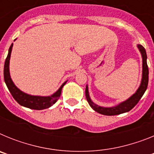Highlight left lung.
<instances>
[{"label":"left lung","instance_id":"1","mask_svg":"<svg viewBox=\"0 0 154 154\" xmlns=\"http://www.w3.org/2000/svg\"><path fill=\"white\" fill-rule=\"evenodd\" d=\"M139 50L140 51L141 55L143 58V75H142V80H141V83L137 92L133 94L131 97H130L126 101L123 103H119V105L113 107H102L99 106L98 105L95 104L91 100L89 97V89H88V85H86L85 88V96L89 106L93 109L96 112H99L100 114L106 116H115L119 115L121 113H124V112H129L131 110L133 107L135 106L138 103L140 99L143 96L145 91L147 89L148 85V80H149V69H148L147 63H146V50L141 45H137Z\"/></svg>","mask_w":154,"mask_h":154}]
</instances>
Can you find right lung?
<instances>
[{
    "mask_svg": "<svg viewBox=\"0 0 154 154\" xmlns=\"http://www.w3.org/2000/svg\"><path fill=\"white\" fill-rule=\"evenodd\" d=\"M12 47L13 44L9 48L8 50V56L6 58V60L5 62V67H4V78H5V82L8 86V89L11 93L14 99L19 104L22 106L27 107V108L31 109L36 110H42L45 109H48L51 107L52 105L55 104L57 102L62 93V87L65 85L67 81H65L62 86L58 89L57 92L52 94L50 96H31L27 93H24V92L21 91L14 84L13 81L11 80L10 75V72H9V63H10V58L11 53Z\"/></svg>",
    "mask_w": 154,
    "mask_h": 154,
    "instance_id": "obj_1",
    "label": "right lung"
}]
</instances>
